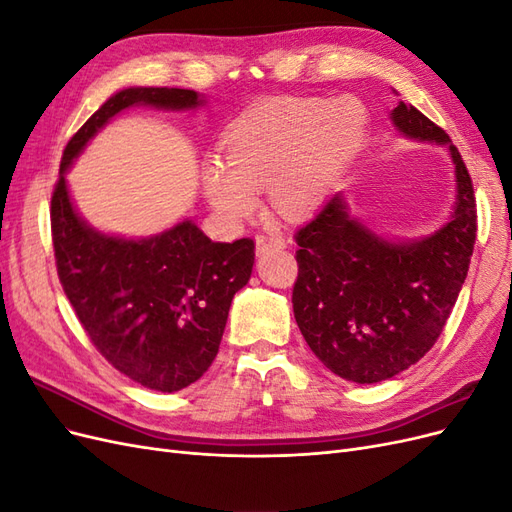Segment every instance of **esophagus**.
<instances>
[{
	"mask_svg": "<svg viewBox=\"0 0 512 512\" xmlns=\"http://www.w3.org/2000/svg\"><path fill=\"white\" fill-rule=\"evenodd\" d=\"M286 241L280 235H258L256 237V254H265L269 250H284Z\"/></svg>",
	"mask_w": 512,
	"mask_h": 512,
	"instance_id": "obj_1",
	"label": "esophagus"
}]
</instances>
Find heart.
I'll use <instances>...</instances> for the list:
<instances>
[{"mask_svg":"<svg viewBox=\"0 0 512 512\" xmlns=\"http://www.w3.org/2000/svg\"><path fill=\"white\" fill-rule=\"evenodd\" d=\"M363 130L365 108L350 96L267 100L224 130L222 160L203 164L200 188L228 224L258 211L262 188L286 218H307L333 194Z\"/></svg>","mask_w":512,"mask_h":512,"instance_id":"1","label":"heart"}]
</instances>
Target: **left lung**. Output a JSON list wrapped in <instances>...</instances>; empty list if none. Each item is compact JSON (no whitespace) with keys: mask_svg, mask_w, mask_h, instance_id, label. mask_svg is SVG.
Here are the masks:
<instances>
[{"mask_svg":"<svg viewBox=\"0 0 512 512\" xmlns=\"http://www.w3.org/2000/svg\"><path fill=\"white\" fill-rule=\"evenodd\" d=\"M391 123L410 141L448 149L455 168L448 218L418 239L386 237L356 218L344 192H335L294 237V318L324 367L356 384L389 380L436 344L476 241L472 179L451 138L404 100L391 111Z\"/></svg>","mask_w":512,"mask_h":512,"instance_id":"8db88e82","label":"left lung"}]
</instances>
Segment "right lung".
Here are the masks:
<instances>
[{
    "mask_svg": "<svg viewBox=\"0 0 512 512\" xmlns=\"http://www.w3.org/2000/svg\"><path fill=\"white\" fill-rule=\"evenodd\" d=\"M205 104L192 89H119L64 149L51 200L57 273L83 329L123 376L162 393L185 389L211 367L232 297L252 277L254 241H211L190 218L138 239L104 232L76 209L66 175L121 111L183 113Z\"/></svg>",
    "mask_w": 512,
    "mask_h": 512,
    "instance_id": "1",
    "label": "right lung"
}]
</instances>
